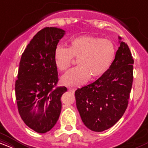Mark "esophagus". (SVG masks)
<instances>
[{
  "label": "esophagus",
  "instance_id": "obj_1",
  "mask_svg": "<svg viewBox=\"0 0 148 148\" xmlns=\"http://www.w3.org/2000/svg\"><path fill=\"white\" fill-rule=\"evenodd\" d=\"M69 88V90L70 91V92H73L74 93V92H75V90H76V88Z\"/></svg>",
  "mask_w": 148,
  "mask_h": 148
}]
</instances>
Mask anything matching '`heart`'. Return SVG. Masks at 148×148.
Wrapping results in <instances>:
<instances>
[{
    "mask_svg": "<svg viewBox=\"0 0 148 148\" xmlns=\"http://www.w3.org/2000/svg\"><path fill=\"white\" fill-rule=\"evenodd\" d=\"M115 46L107 39L92 36H80L73 39L69 48L58 46L54 51V62L60 72H64L72 64L73 57L78 58L79 66L62 77V83L70 86L85 84L92 76L97 78L105 74L113 63Z\"/></svg>",
    "mask_w": 148,
    "mask_h": 148,
    "instance_id": "heart-1",
    "label": "heart"
}]
</instances>
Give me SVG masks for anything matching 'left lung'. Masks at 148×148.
<instances>
[{"mask_svg":"<svg viewBox=\"0 0 148 148\" xmlns=\"http://www.w3.org/2000/svg\"><path fill=\"white\" fill-rule=\"evenodd\" d=\"M120 47L108 70L95 82L75 92L76 107L89 130L101 132L122 118L128 105L133 82L134 59L125 42Z\"/></svg>","mask_w":148,"mask_h":148,"instance_id":"1","label":"left lung"}]
</instances>
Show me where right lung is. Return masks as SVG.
Wrapping results in <instances>:
<instances>
[{
	"label": "right lung",
	"instance_id": "obj_1",
	"mask_svg": "<svg viewBox=\"0 0 148 148\" xmlns=\"http://www.w3.org/2000/svg\"><path fill=\"white\" fill-rule=\"evenodd\" d=\"M65 31L46 27L37 33L22 54L15 84L18 113L30 129L40 134L50 131L60 116V98L67 91L57 87L54 51Z\"/></svg>",
	"mask_w": 148,
	"mask_h": 148
}]
</instances>
